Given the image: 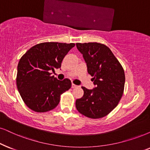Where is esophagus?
Masks as SVG:
<instances>
[{
  "mask_svg": "<svg viewBox=\"0 0 150 150\" xmlns=\"http://www.w3.org/2000/svg\"><path fill=\"white\" fill-rule=\"evenodd\" d=\"M77 86V85H75V84H72V88H76Z\"/></svg>",
  "mask_w": 150,
  "mask_h": 150,
  "instance_id": "esophagus-1",
  "label": "esophagus"
}]
</instances>
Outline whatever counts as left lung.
<instances>
[{
    "label": "left lung",
    "instance_id": "1",
    "mask_svg": "<svg viewBox=\"0 0 150 150\" xmlns=\"http://www.w3.org/2000/svg\"><path fill=\"white\" fill-rule=\"evenodd\" d=\"M87 71L96 86H82L84 96L76 100L77 111L93 119L101 118L116 107L124 91L125 75L122 66L107 45L100 43H77Z\"/></svg>",
    "mask_w": 150,
    "mask_h": 150
}]
</instances>
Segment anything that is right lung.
<instances>
[{"mask_svg": "<svg viewBox=\"0 0 150 150\" xmlns=\"http://www.w3.org/2000/svg\"><path fill=\"white\" fill-rule=\"evenodd\" d=\"M75 43L45 42L30 48L17 67L16 85L26 106L36 112H46L58 105L60 96L71 88L69 79L58 80L50 71L62 62Z\"/></svg>", "mask_w": 150, "mask_h": 150, "instance_id": "add662e5", "label": "right lung"}]
</instances>
